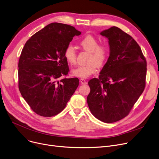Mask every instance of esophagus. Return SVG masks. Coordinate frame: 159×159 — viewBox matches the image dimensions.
<instances>
[{"mask_svg":"<svg viewBox=\"0 0 159 159\" xmlns=\"http://www.w3.org/2000/svg\"><path fill=\"white\" fill-rule=\"evenodd\" d=\"M80 81L82 84H87L86 80H84V79H81L80 80Z\"/></svg>","mask_w":159,"mask_h":159,"instance_id":"esophagus-1","label":"esophagus"}]
</instances>
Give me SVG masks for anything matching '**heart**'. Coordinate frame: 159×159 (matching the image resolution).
Returning a JSON list of instances; mask_svg holds the SVG:
<instances>
[{
    "mask_svg": "<svg viewBox=\"0 0 159 159\" xmlns=\"http://www.w3.org/2000/svg\"><path fill=\"white\" fill-rule=\"evenodd\" d=\"M82 49L90 52L87 65L78 66L73 69L71 73L76 77L86 79L98 71L99 67L104 66L108 58L109 49L106 44H99L98 39L92 35H88L79 42ZM64 56L68 64L75 65L77 61V52L73 46L67 45L64 52Z\"/></svg>",
    "mask_w": 159,
    "mask_h": 159,
    "instance_id": "obj_1",
    "label": "heart"
}]
</instances>
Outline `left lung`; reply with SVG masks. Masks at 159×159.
<instances>
[{
	"mask_svg": "<svg viewBox=\"0 0 159 159\" xmlns=\"http://www.w3.org/2000/svg\"><path fill=\"white\" fill-rule=\"evenodd\" d=\"M100 34L108 39L110 56L99 78L88 82L87 102L97 119L109 123L126 117L143 92L147 62L136 41L118 27Z\"/></svg>",
	"mask_w": 159,
	"mask_h": 159,
	"instance_id": "8db88e82",
	"label": "left lung"
}]
</instances>
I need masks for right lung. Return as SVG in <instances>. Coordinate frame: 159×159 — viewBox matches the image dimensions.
<instances>
[{"label":"right lung","instance_id":"add662e5","mask_svg":"<svg viewBox=\"0 0 159 159\" xmlns=\"http://www.w3.org/2000/svg\"><path fill=\"white\" fill-rule=\"evenodd\" d=\"M80 34L72 26L52 23L26 42L18 64L19 89L37 114L57 115L77 88L78 78H62L70 71L64 52Z\"/></svg>","mask_w":159,"mask_h":159}]
</instances>
